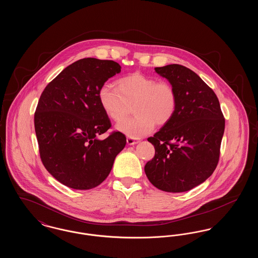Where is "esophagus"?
Wrapping results in <instances>:
<instances>
[{
  "instance_id": "esophagus-1",
  "label": "esophagus",
  "mask_w": 258,
  "mask_h": 258,
  "mask_svg": "<svg viewBox=\"0 0 258 258\" xmlns=\"http://www.w3.org/2000/svg\"><path fill=\"white\" fill-rule=\"evenodd\" d=\"M137 142H138V141H136L134 138H131V137H127V138H126V143H127V145H135Z\"/></svg>"
}]
</instances>
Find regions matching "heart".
Wrapping results in <instances>:
<instances>
[{
	"instance_id": "obj_1",
	"label": "heart",
	"mask_w": 258,
	"mask_h": 258,
	"mask_svg": "<svg viewBox=\"0 0 258 258\" xmlns=\"http://www.w3.org/2000/svg\"><path fill=\"white\" fill-rule=\"evenodd\" d=\"M117 89L108 84L100 87L98 101L105 114L114 122H121L132 112L135 116L117 125L118 131L131 138L150 134L155 125L162 126L171 121L177 109L176 89L166 80L135 73L116 82Z\"/></svg>"
}]
</instances>
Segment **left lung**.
<instances>
[{
    "mask_svg": "<svg viewBox=\"0 0 258 258\" xmlns=\"http://www.w3.org/2000/svg\"><path fill=\"white\" fill-rule=\"evenodd\" d=\"M155 70L176 89L178 104L171 121L148 138L156 153L144 170L160 190L184 192L215 171L225 120L215 92L195 72L177 63Z\"/></svg>",
    "mask_w": 258,
    "mask_h": 258,
    "instance_id": "obj_1",
    "label": "left lung"
}]
</instances>
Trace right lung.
<instances>
[{"mask_svg":"<svg viewBox=\"0 0 258 258\" xmlns=\"http://www.w3.org/2000/svg\"><path fill=\"white\" fill-rule=\"evenodd\" d=\"M121 66L111 60L84 58L74 61L43 90L35 112L40 160L50 174L74 189H91L109 175L126 138L112 132L98 101L100 87Z\"/></svg>","mask_w":258,"mask_h":258,"instance_id":"right-lung-1","label":"right lung"}]
</instances>
